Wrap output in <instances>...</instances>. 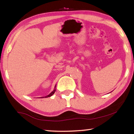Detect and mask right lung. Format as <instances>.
Returning a JSON list of instances; mask_svg holds the SVG:
<instances>
[{
	"label": "right lung",
	"mask_w": 134,
	"mask_h": 134,
	"mask_svg": "<svg viewBox=\"0 0 134 134\" xmlns=\"http://www.w3.org/2000/svg\"><path fill=\"white\" fill-rule=\"evenodd\" d=\"M55 87H56V85H55V87H54V90H53V91L51 93H49L48 95H47V96H45V97H42V98H44V97H50V96H52V95H53L54 93H55V90H56V88H55Z\"/></svg>",
	"instance_id": "right-lung-1"
}]
</instances>
